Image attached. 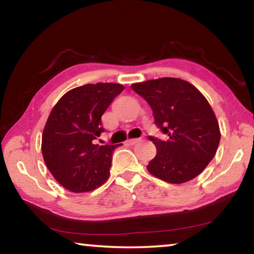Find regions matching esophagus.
<instances>
[{
  "label": "esophagus",
  "mask_w": 254,
  "mask_h": 254,
  "mask_svg": "<svg viewBox=\"0 0 254 254\" xmlns=\"http://www.w3.org/2000/svg\"><path fill=\"white\" fill-rule=\"evenodd\" d=\"M140 140H141V139H128L127 140V143L130 144V146H133V144L140 142Z\"/></svg>",
  "instance_id": "esophagus-1"
}]
</instances>
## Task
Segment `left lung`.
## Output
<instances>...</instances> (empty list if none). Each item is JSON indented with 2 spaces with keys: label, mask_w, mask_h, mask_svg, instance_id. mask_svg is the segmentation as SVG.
<instances>
[{
  "label": "left lung",
  "mask_w": 254,
  "mask_h": 254,
  "mask_svg": "<svg viewBox=\"0 0 254 254\" xmlns=\"http://www.w3.org/2000/svg\"><path fill=\"white\" fill-rule=\"evenodd\" d=\"M151 107L155 124L166 141L149 135L157 154L148 164L156 178L173 184L198 176L211 162L219 146L216 115L194 86L179 78L148 80L131 86Z\"/></svg>",
  "instance_id": "1"
}]
</instances>
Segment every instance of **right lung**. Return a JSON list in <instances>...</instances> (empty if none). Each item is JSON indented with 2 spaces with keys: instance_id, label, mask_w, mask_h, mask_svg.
Segmentation results:
<instances>
[{
  "instance_id": "add662e5",
  "label": "right lung",
  "mask_w": 254,
  "mask_h": 254,
  "mask_svg": "<svg viewBox=\"0 0 254 254\" xmlns=\"http://www.w3.org/2000/svg\"><path fill=\"white\" fill-rule=\"evenodd\" d=\"M120 83L84 84L63 95L52 110L42 136L43 157L54 179L66 190L89 192L110 176L113 151L120 144H95L102 115L123 91Z\"/></svg>"
}]
</instances>
